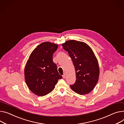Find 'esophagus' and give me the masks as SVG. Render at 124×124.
I'll return each mask as SVG.
<instances>
[{"label":"esophagus","instance_id":"34e87169","mask_svg":"<svg viewBox=\"0 0 124 124\" xmlns=\"http://www.w3.org/2000/svg\"><path fill=\"white\" fill-rule=\"evenodd\" d=\"M62 78H66V74L65 73H64V74L62 75Z\"/></svg>","mask_w":124,"mask_h":124}]
</instances>
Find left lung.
Returning <instances> with one entry per match:
<instances>
[{
  "label": "left lung",
  "instance_id": "left-lung-1",
  "mask_svg": "<svg viewBox=\"0 0 124 124\" xmlns=\"http://www.w3.org/2000/svg\"><path fill=\"white\" fill-rule=\"evenodd\" d=\"M71 58L75 70L76 81L70 85L80 95L90 93L96 85L99 76V64L91 47L85 43L69 40L62 44Z\"/></svg>",
  "mask_w": 124,
  "mask_h": 124
}]
</instances>
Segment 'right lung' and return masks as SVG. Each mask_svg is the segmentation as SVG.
<instances>
[{
  "mask_svg": "<svg viewBox=\"0 0 124 124\" xmlns=\"http://www.w3.org/2000/svg\"><path fill=\"white\" fill-rule=\"evenodd\" d=\"M58 45L46 42L38 45L30 54L24 70L27 86L35 94L43 96L52 92L62 78L53 61Z\"/></svg>",
  "mask_w": 124,
  "mask_h": 124,
  "instance_id": "add662e5",
  "label": "right lung"
}]
</instances>
